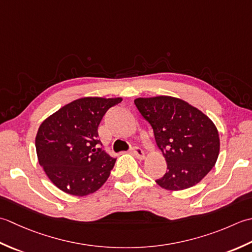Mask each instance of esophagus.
Instances as JSON below:
<instances>
[{
	"label": "esophagus",
	"mask_w": 252,
	"mask_h": 252,
	"mask_svg": "<svg viewBox=\"0 0 252 252\" xmlns=\"http://www.w3.org/2000/svg\"><path fill=\"white\" fill-rule=\"evenodd\" d=\"M131 153L137 158H139V160H143V158H145V152H143V150H142V149H140V148L133 147L131 149Z\"/></svg>",
	"instance_id": "esophagus-1"
}]
</instances>
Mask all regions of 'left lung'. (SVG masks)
<instances>
[{
    "label": "left lung",
    "mask_w": 252,
    "mask_h": 252,
    "mask_svg": "<svg viewBox=\"0 0 252 252\" xmlns=\"http://www.w3.org/2000/svg\"><path fill=\"white\" fill-rule=\"evenodd\" d=\"M135 105L151 125L167 163L157 184L167 190L192 187L211 171L220 153L214 123L186 101L168 95L138 97Z\"/></svg>",
    "instance_id": "8db88e82"
}]
</instances>
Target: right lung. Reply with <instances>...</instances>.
<instances>
[{
	"label": "right lung",
	"mask_w": 252,
	"mask_h": 252,
	"mask_svg": "<svg viewBox=\"0 0 252 252\" xmlns=\"http://www.w3.org/2000/svg\"><path fill=\"white\" fill-rule=\"evenodd\" d=\"M122 97L87 96L61 107L40 125L35 136L39 164L56 187L73 196L96 191L109 178L116 158L97 140L102 117Z\"/></svg>",
	"instance_id": "1"
}]
</instances>
